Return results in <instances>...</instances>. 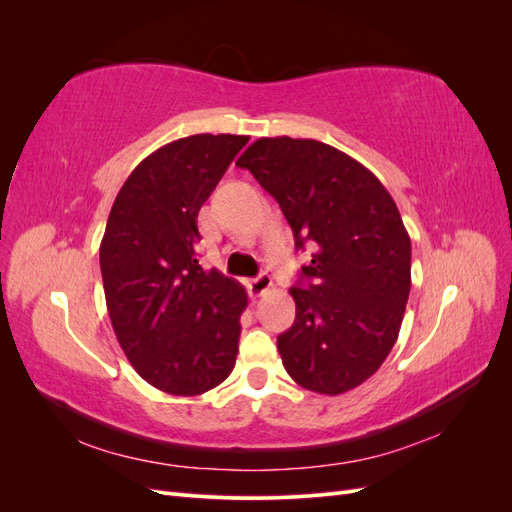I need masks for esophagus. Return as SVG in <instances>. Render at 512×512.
I'll list each match as a JSON object with an SVG mask.
<instances>
[{
    "instance_id": "obj_1",
    "label": "esophagus",
    "mask_w": 512,
    "mask_h": 512,
    "mask_svg": "<svg viewBox=\"0 0 512 512\" xmlns=\"http://www.w3.org/2000/svg\"><path fill=\"white\" fill-rule=\"evenodd\" d=\"M271 286H273L271 275L269 273H260L258 277H254V280L250 282V294H254V297H260V294H265Z\"/></svg>"
}]
</instances>
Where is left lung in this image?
<instances>
[{
    "mask_svg": "<svg viewBox=\"0 0 512 512\" xmlns=\"http://www.w3.org/2000/svg\"><path fill=\"white\" fill-rule=\"evenodd\" d=\"M237 166L282 207L297 250L314 243L307 280L290 288L292 327L277 337L288 376L339 395L380 369L410 294V235L393 196L361 162L312 138H258Z\"/></svg>",
    "mask_w": 512,
    "mask_h": 512,
    "instance_id": "8db88e82",
    "label": "left lung"
}]
</instances>
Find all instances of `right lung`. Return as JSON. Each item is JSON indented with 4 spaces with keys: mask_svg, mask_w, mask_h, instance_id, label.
I'll return each instance as SVG.
<instances>
[{
    "mask_svg": "<svg viewBox=\"0 0 512 512\" xmlns=\"http://www.w3.org/2000/svg\"><path fill=\"white\" fill-rule=\"evenodd\" d=\"M247 141L194 134L156 149L108 215L100 243L108 316L136 374L168 395H203L237 361L247 292L198 265L196 218Z\"/></svg>",
    "mask_w": 512,
    "mask_h": 512,
    "instance_id": "right-lung-1",
    "label": "right lung"
}]
</instances>
